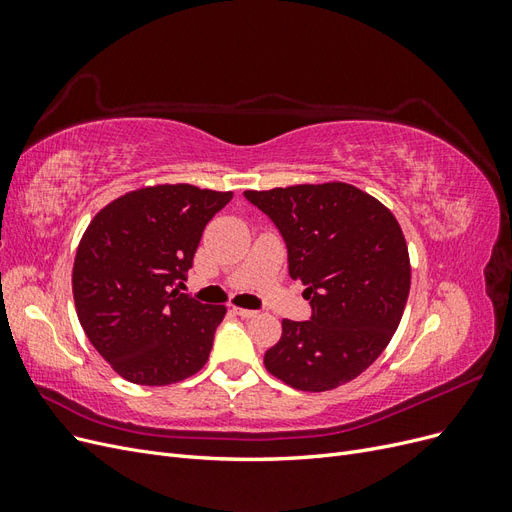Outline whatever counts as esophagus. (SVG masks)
Segmentation results:
<instances>
[{"label": "esophagus", "mask_w": 512, "mask_h": 512, "mask_svg": "<svg viewBox=\"0 0 512 512\" xmlns=\"http://www.w3.org/2000/svg\"><path fill=\"white\" fill-rule=\"evenodd\" d=\"M232 312L241 318H254L258 314V312H254V309H243V307H232Z\"/></svg>", "instance_id": "esophagus-1"}]
</instances>
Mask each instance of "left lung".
Listing matches in <instances>:
<instances>
[{
	"label": "left lung",
	"instance_id": "8db88e82",
	"mask_svg": "<svg viewBox=\"0 0 512 512\" xmlns=\"http://www.w3.org/2000/svg\"><path fill=\"white\" fill-rule=\"evenodd\" d=\"M245 198L282 232L288 273L312 318L282 320L269 374L297 391L337 389L389 346L410 292L408 245L395 215L350 183H305Z\"/></svg>",
	"mask_w": 512,
	"mask_h": 512
}]
</instances>
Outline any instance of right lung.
<instances>
[{
  "label": "right lung",
  "instance_id": "right-lung-1",
  "mask_svg": "<svg viewBox=\"0 0 512 512\" xmlns=\"http://www.w3.org/2000/svg\"><path fill=\"white\" fill-rule=\"evenodd\" d=\"M232 192L190 183L141 188L108 203L79 243L72 292L89 342L121 378L166 386L209 359L224 305L175 286L192 267L203 230Z\"/></svg>",
  "mask_w": 512,
  "mask_h": 512
}]
</instances>
